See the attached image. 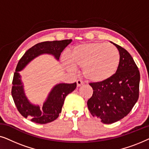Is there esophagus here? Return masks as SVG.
<instances>
[{"label":"esophagus","mask_w":149,"mask_h":149,"mask_svg":"<svg viewBox=\"0 0 149 149\" xmlns=\"http://www.w3.org/2000/svg\"><path fill=\"white\" fill-rule=\"evenodd\" d=\"M83 84H84V83H83L81 80H79H79L77 81V87H81V85H83Z\"/></svg>","instance_id":"1"}]
</instances>
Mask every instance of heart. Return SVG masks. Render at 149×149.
Listing matches in <instances>:
<instances>
[{"mask_svg": "<svg viewBox=\"0 0 149 149\" xmlns=\"http://www.w3.org/2000/svg\"><path fill=\"white\" fill-rule=\"evenodd\" d=\"M64 64L69 70L75 66L82 67L83 76L92 83L109 80L117 72L120 54L117 48L102 42H90L77 45L67 55Z\"/></svg>", "mask_w": 149, "mask_h": 149, "instance_id": "obj_1", "label": "heart"}]
</instances>
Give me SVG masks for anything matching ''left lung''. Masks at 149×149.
Masks as SVG:
<instances>
[{
	"mask_svg": "<svg viewBox=\"0 0 149 149\" xmlns=\"http://www.w3.org/2000/svg\"><path fill=\"white\" fill-rule=\"evenodd\" d=\"M120 54V64L116 74L104 82L91 83L93 95L87 107L93 117L103 123L111 124L127 115L139 97L140 72L131 55L111 42Z\"/></svg>",
	"mask_w": 149,
	"mask_h": 149,
	"instance_id": "1",
	"label": "left lung"
}]
</instances>
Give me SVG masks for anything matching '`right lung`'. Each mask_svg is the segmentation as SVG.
Listing matches in <instances>:
<instances>
[{
    "mask_svg": "<svg viewBox=\"0 0 149 149\" xmlns=\"http://www.w3.org/2000/svg\"><path fill=\"white\" fill-rule=\"evenodd\" d=\"M71 42V39H67L39 42L26 52L19 60L13 75L11 95L18 111L24 117L30 118L31 121L40 124L50 123L58 117L65 97L76 89L77 83H59L55 85L40 108L39 105L32 104L26 97L19 72L32 60L42 54L52 55L59 60L61 53Z\"/></svg>",
    "mask_w": 149,
    "mask_h": 149,
    "instance_id": "obj_1",
    "label": "right lung"
}]
</instances>
